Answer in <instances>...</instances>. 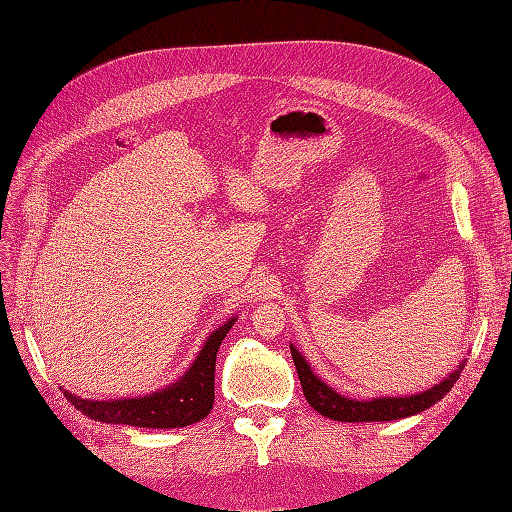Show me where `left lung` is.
I'll return each instance as SVG.
<instances>
[{
	"instance_id": "1",
	"label": "left lung",
	"mask_w": 512,
	"mask_h": 512,
	"mask_svg": "<svg viewBox=\"0 0 512 512\" xmlns=\"http://www.w3.org/2000/svg\"><path fill=\"white\" fill-rule=\"evenodd\" d=\"M292 361L297 367V374L303 386V395L307 404L312 406L322 416H329L331 421L342 423H380V421H397V418L414 416L431 408L453 389L455 382L461 376V369L466 365V359L459 363L457 369L442 378L438 384H433L427 391H418L412 395H399V397H371V399H352L324 382L316 371L305 361V356L290 344Z\"/></svg>"
}]
</instances>
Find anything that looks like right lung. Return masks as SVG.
<instances>
[{"mask_svg":"<svg viewBox=\"0 0 512 512\" xmlns=\"http://www.w3.org/2000/svg\"><path fill=\"white\" fill-rule=\"evenodd\" d=\"M237 316L228 318L222 327L215 329L207 339L192 365L183 376L166 384L164 389L141 397L121 399H83L61 389L70 404L85 416L100 423L132 425L149 429H177L188 427L211 412L215 395V359L226 333L232 329Z\"/></svg>","mask_w":512,"mask_h":512,"instance_id":"add662e5","label":"right lung"}]
</instances>
